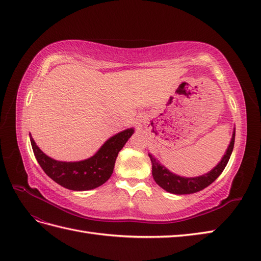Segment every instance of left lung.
Wrapping results in <instances>:
<instances>
[{"instance_id":"left-lung-1","label":"left lung","mask_w":261,"mask_h":261,"mask_svg":"<svg viewBox=\"0 0 261 261\" xmlns=\"http://www.w3.org/2000/svg\"><path fill=\"white\" fill-rule=\"evenodd\" d=\"M234 136H236V128L233 129L232 137L229 146L225 150L224 155L222 156L221 161L219 162L217 166L205 173L203 175L195 176V177H185L179 176L177 174L172 173L170 170H167L164 165H162L159 160H156L152 154H148L150 162H152V174L160 187L165 190L166 192L173 193V194H191L199 192V191L209 187L211 183H213L216 179L221 174L224 167L227 166L228 162L230 160V156L232 154L233 146H234Z\"/></svg>"}]
</instances>
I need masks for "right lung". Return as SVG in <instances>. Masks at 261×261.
Returning a JSON list of instances; mask_svg holds the SVG:
<instances>
[{
	"mask_svg": "<svg viewBox=\"0 0 261 261\" xmlns=\"http://www.w3.org/2000/svg\"><path fill=\"white\" fill-rule=\"evenodd\" d=\"M134 134L127 128L112 136L91 158L78 162L57 161L45 155L34 142L30 141L34 156L45 174L61 187L72 191H88L100 187L112 176L119 150Z\"/></svg>",
	"mask_w": 261,
	"mask_h": 261,
	"instance_id": "1",
	"label": "right lung"
}]
</instances>
